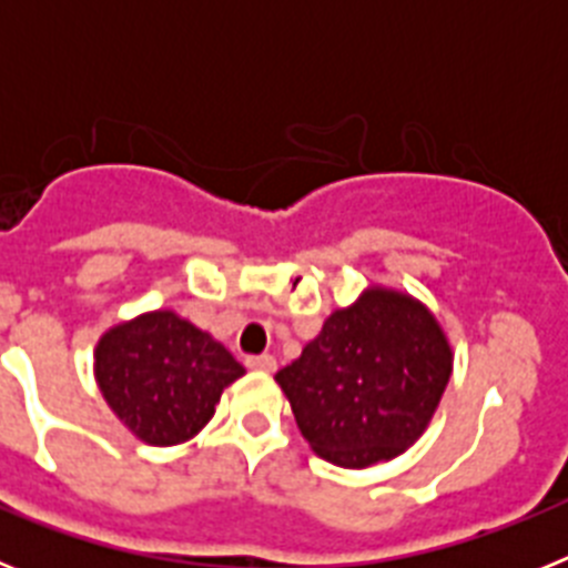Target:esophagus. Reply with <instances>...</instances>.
Returning <instances> with one entry per match:
<instances>
[{"label":"esophagus","instance_id":"esophagus-1","mask_svg":"<svg viewBox=\"0 0 568 568\" xmlns=\"http://www.w3.org/2000/svg\"><path fill=\"white\" fill-rule=\"evenodd\" d=\"M247 366L255 373H275V358L273 355H250Z\"/></svg>","mask_w":568,"mask_h":568}]
</instances>
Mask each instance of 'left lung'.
<instances>
[{"label":"left lung","mask_w":568,"mask_h":568,"mask_svg":"<svg viewBox=\"0 0 568 568\" xmlns=\"http://www.w3.org/2000/svg\"><path fill=\"white\" fill-rule=\"evenodd\" d=\"M449 373L453 349L433 313L404 293L366 290L275 381L315 455L364 469L420 438Z\"/></svg>","instance_id":"8db88e82"}]
</instances>
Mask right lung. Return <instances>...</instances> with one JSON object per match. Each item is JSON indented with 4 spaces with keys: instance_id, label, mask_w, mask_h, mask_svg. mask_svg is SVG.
Returning a JSON list of instances; mask_svg holds the SVG:
<instances>
[{
    "instance_id": "1",
    "label": "right lung",
    "mask_w": 568,
    "mask_h": 568,
    "mask_svg": "<svg viewBox=\"0 0 568 568\" xmlns=\"http://www.w3.org/2000/svg\"><path fill=\"white\" fill-rule=\"evenodd\" d=\"M244 366L170 310L139 315L102 335L97 381L104 400L144 444L193 438Z\"/></svg>"
}]
</instances>
